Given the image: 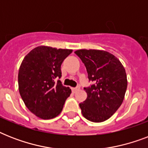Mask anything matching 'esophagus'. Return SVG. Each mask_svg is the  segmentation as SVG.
Wrapping results in <instances>:
<instances>
[{
    "instance_id": "34e87169",
    "label": "esophagus",
    "mask_w": 148,
    "mask_h": 148,
    "mask_svg": "<svg viewBox=\"0 0 148 148\" xmlns=\"http://www.w3.org/2000/svg\"><path fill=\"white\" fill-rule=\"evenodd\" d=\"M71 90L73 92H77V90H80V88H79V87H77V88H72Z\"/></svg>"
}]
</instances>
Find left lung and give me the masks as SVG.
Instances as JSON below:
<instances>
[{"label":"left lung","mask_w":148,"mask_h":148,"mask_svg":"<svg viewBox=\"0 0 148 148\" xmlns=\"http://www.w3.org/2000/svg\"><path fill=\"white\" fill-rule=\"evenodd\" d=\"M94 84L84 88L88 97L79 103L81 113L92 122H103L114 114L124 101L127 87L124 66L112 53L100 50H77Z\"/></svg>","instance_id":"obj_1"}]
</instances>
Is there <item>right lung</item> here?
Wrapping results in <instances>:
<instances>
[{"label":"right lung","instance_id":"1","mask_svg":"<svg viewBox=\"0 0 148 148\" xmlns=\"http://www.w3.org/2000/svg\"><path fill=\"white\" fill-rule=\"evenodd\" d=\"M72 50L39 46L22 61L18 72V88L29 110L41 119L60 114L71 90L62 85L60 66Z\"/></svg>","mask_w":148,"mask_h":148}]
</instances>
